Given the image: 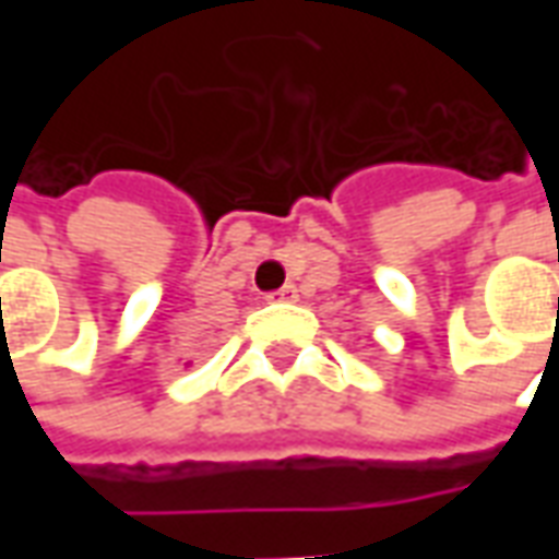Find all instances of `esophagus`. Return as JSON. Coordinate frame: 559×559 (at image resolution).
I'll use <instances>...</instances> for the list:
<instances>
[{"mask_svg": "<svg viewBox=\"0 0 559 559\" xmlns=\"http://www.w3.org/2000/svg\"><path fill=\"white\" fill-rule=\"evenodd\" d=\"M296 296H299V290H296L293 284H284L281 290L269 293V302H293Z\"/></svg>", "mask_w": 559, "mask_h": 559, "instance_id": "esophagus-1", "label": "esophagus"}]
</instances>
